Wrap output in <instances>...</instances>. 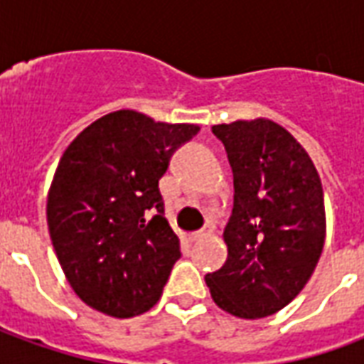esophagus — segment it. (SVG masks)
<instances>
[{
	"label": "esophagus",
	"instance_id": "esophagus-1",
	"mask_svg": "<svg viewBox=\"0 0 364 364\" xmlns=\"http://www.w3.org/2000/svg\"><path fill=\"white\" fill-rule=\"evenodd\" d=\"M213 232H214L213 226H205V228L198 230V232H193V234H191V240H193V242H197V240H200V237L210 236Z\"/></svg>",
	"mask_w": 364,
	"mask_h": 364
}]
</instances>
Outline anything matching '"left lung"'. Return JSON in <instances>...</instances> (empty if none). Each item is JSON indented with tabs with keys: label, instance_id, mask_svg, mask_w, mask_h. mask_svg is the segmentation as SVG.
<instances>
[{
	"label": "left lung",
	"instance_id": "obj_1",
	"mask_svg": "<svg viewBox=\"0 0 364 364\" xmlns=\"http://www.w3.org/2000/svg\"><path fill=\"white\" fill-rule=\"evenodd\" d=\"M213 132L234 173V208L224 228L228 259L205 281L224 312L265 318L294 300L318 265L326 240L320 175L273 120H236Z\"/></svg>",
	"mask_w": 364,
	"mask_h": 364
}]
</instances>
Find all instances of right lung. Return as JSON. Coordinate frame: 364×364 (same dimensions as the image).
<instances>
[{
	"instance_id": "right-lung-1",
	"label": "right lung",
	"mask_w": 364,
	"mask_h": 364,
	"mask_svg": "<svg viewBox=\"0 0 364 364\" xmlns=\"http://www.w3.org/2000/svg\"><path fill=\"white\" fill-rule=\"evenodd\" d=\"M197 132L122 109L91 122L60 158L46 203L50 240L68 282L97 312L132 318L161 296L181 250L159 179Z\"/></svg>"
}]
</instances>
